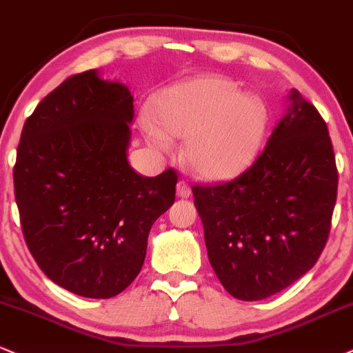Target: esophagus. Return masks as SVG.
<instances>
[{
    "label": "esophagus",
    "instance_id": "esophagus-1",
    "mask_svg": "<svg viewBox=\"0 0 353 353\" xmlns=\"http://www.w3.org/2000/svg\"><path fill=\"white\" fill-rule=\"evenodd\" d=\"M190 194H192V190H190V186L186 185L185 181H178L176 196L178 198H190Z\"/></svg>",
    "mask_w": 353,
    "mask_h": 353
}]
</instances>
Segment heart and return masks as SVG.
Here are the masks:
<instances>
[{"label": "heart", "instance_id": "obj_1", "mask_svg": "<svg viewBox=\"0 0 353 353\" xmlns=\"http://www.w3.org/2000/svg\"><path fill=\"white\" fill-rule=\"evenodd\" d=\"M153 119L155 123H143L150 147L170 150V135L186 137L185 159L193 172L208 180H228L256 160L269 112L259 95L239 92L234 82L201 77L157 95Z\"/></svg>", "mask_w": 353, "mask_h": 353}]
</instances>
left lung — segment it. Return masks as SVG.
Listing matches in <instances>:
<instances>
[{"mask_svg": "<svg viewBox=\"0 0 353 353\" xmlns=\"http://www.w3.org/2000/svg\"><path fill=\"white\" fill-rule=\"evenodd\" d=\"M266 148L228 183L193 186L208 259L241 301H261L317 263L337 200V167L324 119L292 89Z\"/></svg>", "mask_w": 353, "mask_h": 353, "instance_id": "8db88e82", "label": "left lung"}]
</instances>
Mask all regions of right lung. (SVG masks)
I'll return each mask as SVG.
<instances>
[{
  "mask_svg": "<svg viewBox=\"0 0 353 353\" xmlns=\"http://www.w3.org/2000/svg\"><path fill=\"white\" fill-rule=\"evenodd\" d=\"M134 95L97 69L65 79L24 122L14 194L24 239L52 283L90 299L139 276L153 223L175 201L176 173L128 163Z\"/></svg>",
  "mask_w": 353,
  "mask_h": 353,
  "instance_id": "obj_1",
  "label": "right lung"
}]
</instances>
